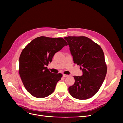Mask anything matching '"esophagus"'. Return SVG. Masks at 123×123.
Instances as JSON below:
<instances>
[{
  "instance_id": "1",
  "label": "esophagus",
  "mask_w": 123,
  "mask_h": 123,
  "mask_svg": "<svg viewBox=\"0 0 123 123\" xmlns=\"http://www.w3.org/2000/svg\"><path fill=\"white\" fill-rule=\"evenodd\" d=\"M69 75H66V74H63V77H68Z\"/></svg>"
}]
</instances>
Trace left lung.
Here are the masks:
<instances>
[{
	"label": "left lung",
	"instance_id": "left-lung-1",
	"mask_svg": "<svg viewBox=\"0 0 123 123\" xmlns=\"http://www.w3.org/2000/svg\"><path fill=\"white\" fill-rule=\"evenodd\" d=\"M67 42L74 64L80 65L83 74L74 76V84L69 87L72 97L87 99L99 90L105 80L107 67L102 48L86 36H68Z\"/></svg>",
	"mask_w": 123,
	"mask_h": 123
}]
</instances>
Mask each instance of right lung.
<instances>
[{
	"label": "right lung",
	"mask_w": 123,
	"mask_h": 123,
	"mask_svg": "<svg viewBox=\"0 0 123 123\" xmlns=\"http://www.w3.org/2000/svg\"><path fill=\"white\" fill-rule=\"evenodd\" d=\"M68 44L62 38L40 36L32 40L22 51L19 73L24 87L37 98L51 94L62 73H53L47 68L55 53Z\"/></svg>",
	"instance_id": "right-lung-1"
}]
</instances>
